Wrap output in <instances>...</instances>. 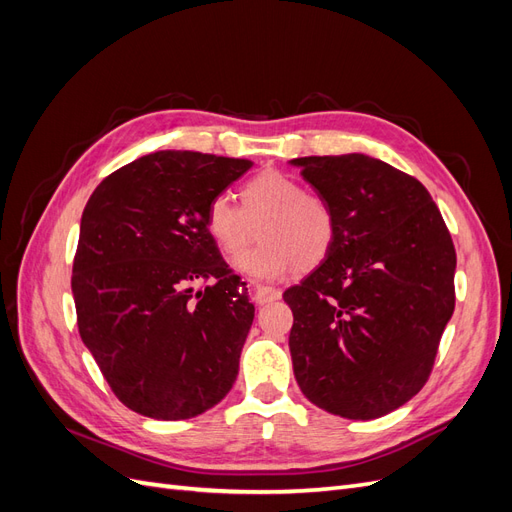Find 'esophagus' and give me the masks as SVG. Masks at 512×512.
<instances>
[{
    "mask_svg": "<svg viewBox=\"0 0 512 512\" xmlns=\"http://www.w3.org/2000/svg\"><path fill=\"white\" fill-rule=\"evenodd\" d=\"M282 297V290L280 288H273V286H260L256 292V303L258 305H267L271 301H277Z\"/></svg>",
    "mask_w": 512,
    "mask_h": 512,
    "instance_id": "obj_1",
    "label": "esophagus"
}]
</instances>
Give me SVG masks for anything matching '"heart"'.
I'll return each mask as SVG.
<instances>
[{
  "instance_id": "heart-1",
  "label": "heart",
  "mask_w": 512,
  "mask_h": 512,
  "mask_svg": "<svg viewBox=\"0 0 512 512\" xmlns=\"http://www.w3.org/2000/svg\"><path fill=\"white\" fill-rule=\"evenodd\" d=\"M260 219L262 243L237 262L256 280H280L297 267L314 269L333 250L337 220L331 205L280 170H265L247 181L241 207L220 194L205 213L207 232L228 258L243 254Z\"/></svg>"
}]
</instances>
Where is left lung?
<instances>
[{
    "label": "left lung",
    "mask_w": 512,
    "mask_h": 512,
    "mask_svg": "<svg viewBox=\"0 0 512 512\" xmlns=\"http://www.w3.org/2000/svg\"><path fill=\"white\" fill-rule=\"evenodd\" d=\"M290 166L337 220L327 260L284 292L294 378L331 414L384 416L423 389L453 316L451 232L421 181L365 153Z\"/></svg>",
    "instance_id": "1"
}]
</instances>
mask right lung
Here are the masks:
<instances>
[{"instance_id": "add662e5", "label": "right lung", "mask_w": 512, "mask_h": 512, "mask_svg": "<svg viewBox=\"0 0 512 512\" xmlns=\"http://www.w3.org/2000/svg\"><path fill=\"white\" fill-rule=\"evenodd\" d=\"M247 168L250 160L156 151L115 170L87 200L72 267L79 333L117 399L138 414L198 416L237 380L254 305L205 213Z\"/></svg>"}]
</instances>
